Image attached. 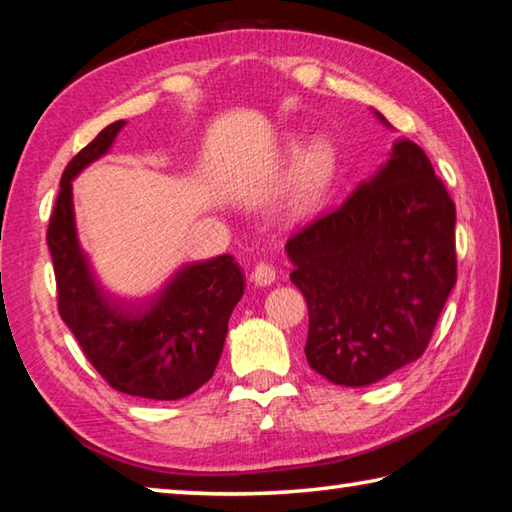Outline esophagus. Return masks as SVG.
<instances>
[{
	"instance_id": "1",
	"label": "esophagus",
	"mask_w": 512,
	"mask_h": 512,
	"mask_svg": "<svg viewBox=\"0 0 512 512\" xmlns=\"http://www.w3.org/2000/svg\"><path fill=\"white\" fill-rule=\"evenodd\" d=\"M253 282L259 287H268V284L275 282V268L268 262H259L253 271Z\"/></svg>"
}]
</instances>
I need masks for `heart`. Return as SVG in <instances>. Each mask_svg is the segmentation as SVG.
Listing matches in <instances>:
<instances>
[{"instance_id":"heart-1","label":"heart","mask_w":512,"mask_h":512,"mask_svg":"<svg viewBox=\"0 0 512 512\" xmlns=\"http://www.w3.org/2000/svg\"><path fill=\"white\" fill-rule=\"evenodd\" d=\"M336 149L327 140H314L302 146L293 162L291 178L284 194L282 210L291 221H302L318 212L336 176Z\"/></svg>"}]
</instances>
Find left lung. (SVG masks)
Masks as SVG:
<instances>
[{
  "instance_id": "8db88e82",
  "label": "left lung",
  "mask_w": 512,
  "mask_h": 512,
  "mask_svg": "<svg viewBox=\"0 0 512 512\" xmlns=\"http://www.w3.org/2000/svg\"><path fill=\"white\" fill-rule=\"evenodd\" d=\"M381 121H386L379 115ZM456 205L418 144L287 241L318 375L368 386L422 357L456 284Z\"/></svg>"
}]
</instances>
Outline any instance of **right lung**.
Listing matches in <instances>:
<instances>
[{
	"mask_svg": "<svg viewBox=\"0 0 512 512\" xmlns=\"http://www.w3.org/2000/svg\"><path fill=\"white\" fill-rule=\"evenodd\" d=\"M121 128L124 121L103 128L69 160L60 178L47 228L58 314L115 391L180 400L214 375L246 277L235 257L221 255L183 266L158 296L144 302L119 300L101 287L76 239L72 178L108 153Z\"/></svg>",
	"mask_w": 512,
	"mask_h": 512,
	"instance_id": "1",
	"label": "right lung"
}]
</instances>
